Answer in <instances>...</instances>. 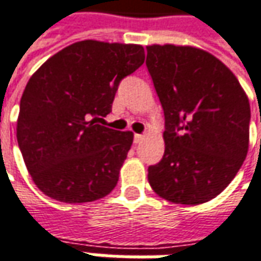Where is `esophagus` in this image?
Here are the masks:
<instances>
[{"mask_svg":"<svg viewBox=\"0 0 261 261\" xmlns=\"http://www.w3.org/2000/svg\"><path fill=\"white\" fill-rule=\"evenodd\" d=\"M143 138H144V136H143V134H134V143L137 144V143H140Z\"/></svg>","mask_w":261,"mask_h":261,"instance_id":"esophagus-1","label":"esophagus"}]
</instances>
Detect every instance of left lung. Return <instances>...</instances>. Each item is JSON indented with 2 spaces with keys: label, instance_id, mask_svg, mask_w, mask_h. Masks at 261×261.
Returning <instances> with one entry per match:
<instances>
[{
  "label": "left lung",
  "instance_id": "8db88e82",
  "mask_svg": "<svg viewBox=\"0 0 261 261\" xmlns=\"http://www.w3.org/2000/svg\"><path fill=\"white\" fill-rule=\"evenodd\" d=\"M147 68L164 111L166 143L148 182L177 204L219 196L249 150V98L219 58L189 45H148Z\"/></svg>",
  "mask_w": 261,
  "mask_h": 261
}]
</instances>
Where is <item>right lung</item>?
Returning a JSON list of instances; mask_svg holds the SVG:
<instances>
[{"mask_svg":"<svg viewBox=\"0 0 261 261\" xmlns=\"http://www.w3.org/2000/svg\"><path fill=\"white\" fill-rule=\"evenodd\" d=\"M137 44L86 40L48 58L27 83L17 140L33 181L63 203H88L117 186L131 131L95 120L111 113L120 81L144 63Z\"/></svg>","mask_w":261,"mask_h":261,"instance_id":"1","label":"right lung"}]
</instances>
